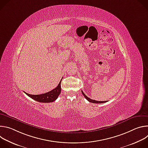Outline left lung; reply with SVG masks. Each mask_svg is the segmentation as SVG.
I'll use <instances>...</instances> for the list:
<instances>
[{
    "instance_id": "8db88e82",
    "label": "left lung",
    "mask_w": 148,
    "mask_h": 148,
    "mask_svg": "<svg viewBox=\"0 0 148 148\" xmlns=\"http://www.w3.org/2000/svg\"><path fill=\"white\" fill-rule=\"evenodd\" d=\"M82 91V94H83V95L84 96V97H85L89 102H92V103H104V102H107V101H96V100H93V99H90V98H88V97H87V95H86V94H84V92H83V91Z\"/></svg>"
}]
</instances>
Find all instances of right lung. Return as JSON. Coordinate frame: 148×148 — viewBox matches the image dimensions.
<instances>
[{"label":"right lung","instance_id":"1","mask_svg":"<svg viewBox=\"0 0 148 148\" xmlns=\"http://www.w3.org/2000/svg\"><path fill=\"white\" fill-rule=\"evenodd\" d=\"M61 81H60V82L58 84V85L57 86L56 88H55L54 89H53V90H51L48 92H46V93H45L43 94L32 95V94H29L25 92V93L27 95L30 97L31 98L38 101V102H46V103L52 102L57 99L58 95L61 93Z\"/></svg>","mask_w":148,"mask_h":148}]
</instances>
